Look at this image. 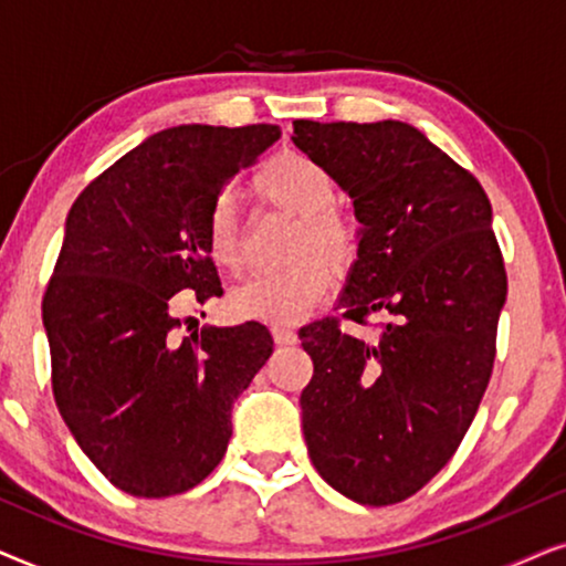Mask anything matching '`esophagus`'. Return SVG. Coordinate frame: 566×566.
<instances>
[{"label": "esophagus", "mask_w": 566, "mask_h": 566, "mask_svg": "<svg viewBox=\"0 0 566 566\" xmlns=\"http://www.w3.org/2000/svg\"><path fill=\"white\" fill-rule=\"evenodd\" d=\"M273 337L277 345H296L298 335L291 327H273Z\"/></svg>", "instance_id": "34e87169"}]
</instances>
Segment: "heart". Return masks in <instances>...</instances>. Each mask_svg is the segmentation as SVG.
I'll return each mask as SVG.
<instances>
[{"instance_id": "1", "label": "heart", "mask_w": 566, "mask_h": 566, "mask_svg": "<svg viewBox=\"0 0 566 566\" xmlns=\"http://www.w3.org/2000/svg\"><path fill=\"white\" fill-rule=\"evenodd\" d=\"M254 190L268 203L301 216L291 247V265L260 273L231 293L229 308L239 319L293 324L312 312L335 283L337 268H347L358 254L360 231L335 206L337 182L319 161L298 151H283L254 175ZM206 252L216 268L239 273L244 247L239 216L229 196L216 198L206 216Z\"/></svg>"}]
</instances>
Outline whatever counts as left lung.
<instances>
[{
	"instance_id": "8db88e82",
	"label": "left lung",
	"mask_w": 566,
	"mask_h": 566,
	"mask_svg": "<svg viewBox=\"0 0 566 566\" xmlns=\"http://www.w3.org/2000/svg\"><path fill=\"white\" fill-rule=\"evenodd\" d=\"M291 142L353 200L358 260L337 319L298 332L314 376L301 391L316 471L360 505H394L451 461L492 376L507 275L479 180L401 120H293Z\"/></svg>"
}]
</instances>
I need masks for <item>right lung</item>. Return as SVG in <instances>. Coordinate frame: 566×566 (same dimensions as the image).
<instances>
[{"label": "right lung", "instance_id": "add662e5", "mask_svg": "<svg viewBox=\"0 0 566 566\" xmlns=\"http://www.w3.org/2000/svg\"><path fill=\"white\" fill-rule=\"evenodd\" d=\"M281 128L175 126L107 167L74 200L43 296L53 397L105 479L172 497L227 453L231 407L273 353L265 324L177 337L175 293L221 296L206 216Z\"/></svg>", "mask_w": 566, "mask_h": 566}]
</instances>
